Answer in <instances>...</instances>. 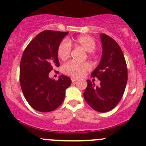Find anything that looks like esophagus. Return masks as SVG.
Segmentation results:
<instances>
[{
  "label": "esophagus",
  "instance_id": "1",
  "mask_svg": "<svg viewBox=\"0 0 146 146\" xmlns=\"http://www.w3.org/2000/svg\"><path fill=\"white\" fill-rule=\"evenodd\" d=\"M71 80H72V82H76V81H77L78 79L76 78H71Z\"/></svg>",
  "mask_w": 146,
  "mask_h": 146
}]
</instances>
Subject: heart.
<instances>
[{
    "label": "heart",
    "instance_id": "obj_1",
    "mask_svg": "<svg viewBox=\"0 0 146 146\" xmlns=\"http://www.w3.org/2000/svg\"><path fill=\"white\" fill-rule=\"evenodd\" d=\"M73 43L77 47H81L87 52H91L95 49L96 46L94 39L87 35H80L74 40L70 39L65 40L60 43L58 48V56L62 60H66L70 55L71 47L70 45ZM90 69V66L88 63H77L75 61H70L63 66V72L66 74L73 77H80L86 71Z\"/></svg>",
    "mask_w": 146,
    "mask_h": 146
}]
</instances>
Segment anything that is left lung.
<instances>
[{
  "mask_svg": "<svg viewBox=\"0 0 146 146\" xmlns=\"http://www.w3.org/2000/svg\"><path fill=\"white\" fill-rule=\"evenodd\" d=\"M102 57L91 73L100 81L98 86L88 80L83 96L88 104L100 113L112 110L121 100L128 80V70L122 50L106 34H100Z\"/></svg>",
  "mask_w": 146,
  "mask_h": 146,
  "instance_id": "left-lung-1",
  "label": "left lung"
}]
</instances>
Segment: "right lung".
Returning <instances> with one entry per match:
<instances>
[{
    "instance_id": "obj_1",
    "label": "right lung",
    "mask_w": 146,
    "mask_h": 146,
    "mask_svg": "<svg viewBox=\"0 0 146 146\" xmlns=\"http://www.w3.org/2000/svg\"><path fill=\"white\" fill-rule=\"evenodd\" d=\"M68 32L44 31L38 34L23 53L20 65V83L27 102L40 112L54 111L61 105L66 90L71 84L68 76L58 80L49 73L60 66L58 48Z\"/></svg>"
}]
</instances>
